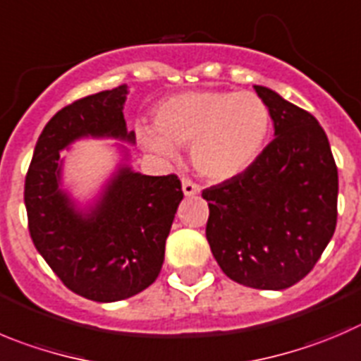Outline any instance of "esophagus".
I'll list each match as a JSON object with an SVG mask.
<instances>
[{
    "label": "esophagus",
    "mask_w": 361,
    "mask_h": 361,
    "mask_svg": "<svg viewBox=\"0 0 361 361\" xmlns=\"http://www.w3.org/2000/svg\"><path fill=\"white\" fill-rule=\"evenodd\" d=\"M181 188H183V194L187 197L197 196V194H200V192H201L200 185H196V183H194V181H190V180H183V181H181Z\"/></svg>",
    "instance_id": "obj_1"
}]
</instances>
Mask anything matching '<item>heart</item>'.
<instances>
[{
	"label": "heart",
	"mask_w": 361,
	"mask_h": 361,
	"mask_svg": "<svg viewBox=\"0 0 361 361\" xmlns=\"http://www.w3.org/2000/svg\"><path fill=\"white\" fill-rule=\"evenodd\" d=\"M153 123L157 132L137 131L144 149L173 160L174 146H190L192 164L201 176L228 181L260 158L271 131V112L252 92L188 90L161 101Z\"/></svg>",
	"instance_id": "heart-1"
}]
</instances>
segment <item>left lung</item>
<instances>
[{
    "instance_id": "8db88e82",
    "label": "left lung",
    "mask_w": 361,
    "mask_h": 361,
    "mask_svg": "<svg viewBox=\"0 0 361 361\" xmlns=\"http://www.w3.org/2000/svg\"><path fill=\"white\" fill-rule=\"evenodd\" d=\"M274 139L240 176L203 190L207 238L222 272L260 290H283L317 264L336 226L338 173L319 121L255 85Z\"/></svg>"
}]
</instances>
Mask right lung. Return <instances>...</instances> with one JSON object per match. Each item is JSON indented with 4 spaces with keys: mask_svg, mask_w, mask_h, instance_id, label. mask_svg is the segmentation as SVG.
<instances>
[{
    "mask_svg": "<svg viewBox=\"0 0 361 361\" xmlns=\"http://www.w3.org/2000/svg\"><path fill=\"white\" fill-rule=\"evenodd\" d=\"M128 85L103 90L51 117L33 151L25 181L28 228L40 257L69 290L97 302L139 294L160 274L174 215L183 200L174 174L133 171L130 149L116 144L119 161L96 196L80 203L63 185V149L83 139L133 146L124 121Z\"/></svg>",
    "mask_w": 361,
    "mask_h": 361,
    "instance_id": "1",
    "label": "right lung"
}]
</instances>
